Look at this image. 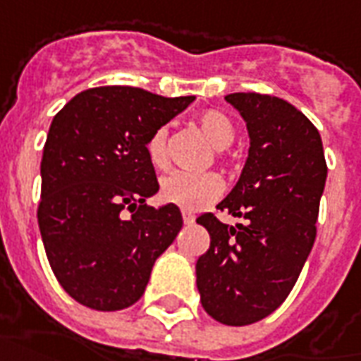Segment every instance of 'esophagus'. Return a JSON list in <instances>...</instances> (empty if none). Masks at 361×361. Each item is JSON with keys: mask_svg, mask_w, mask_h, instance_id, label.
<instances>
[{"mask_svg": "<svg viewBox=\"0 0 361 361\" xmlns=\"http://www.w3.org/2000/svg\"><path fill=\"white\" fill-rule=\"evenodd\" d=\"M181 216H183V224H188V226H191V224L195 221V216L189 214V212H183Z\"/></svg>", "mask_w": 361, "mask_h": 361, "instance_id": "34e87169", "label": "esophagus"}]
</instances>
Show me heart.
Wrapping results in <instances>:
<instances>
[{
	"mask_svg": "<svg viewBox=\"0 0 361 361\" xmlns=\"http://www.w3.org/2000/svg\"><path fill=\"white\" fill-rule=\"evenodd\" d=\"M197 122L202 128V132L207 133L208 140L212 141V145L218 149H226L235 141V133H237L235 124L226 113L208 109L197 116ZM168 137H170L168 126L157 128L149 135L145 149L153 166L164 168L168 164ZM221 191H224V181L220 180V176L212 172H173L160 181V199L185 212H197L208 207L220 197Z\"/></svg>",
	"mask_w": 361,
	"mask_h": 361,
	"instance_id": "obj_1",
	"label": "heart"
}]
</instances>
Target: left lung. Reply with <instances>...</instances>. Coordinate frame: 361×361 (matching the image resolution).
<instances>
[{"label": "left lung", "instance_id": "left-lung-1", "mask_svg": "<svg viewBox=\"0 0 361 361\" xmlns=\"http://www.w3.org/2000/svg\"><path fill=\"white\" fill-rule=\"evenodd\" d=\"M226 101L247 122L250 149L218 208L247 224L199 216L210 247L195 269L208 316L239 327L268 317L295 287L316 241L327 162L317 128L285 99L229 93Z\"/></svg>", "mask_w": 361, "mask_h": 361}]
</instances>
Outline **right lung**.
I'll list each match as a JSON object with an SVG mask.
<instances>
[{
    "label": "right lung",
    "instance_id": "add662e5",
    "mask_svg": "<svg viewBox=\"0 0 361 361\" xmlns=\"http://www.w3.org/2000/svg\"><path fill=\"white\" fill-rule=\"evenodd\" d=\"M193 99L101 85L55 114L42 157L38 224L53 274L76 302L99 312L137 302L154 260L180 233V208L145 202L159 191L145 145Z\"/></svg>",
    "mask_w": 361,
    "mask_h": 361
}]
</instances>
